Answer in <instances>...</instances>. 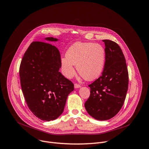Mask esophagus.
I'll list each match as a JSON object with an SVG mask.
<instances>
[{"label": "esophagus", "instance_id": "esophagus-1", "mask_svg": "<svg viewBox=\"0 0 149 149\" xmlns=\"http://www.w3.org/2000/svg\"><path fill=\"white\" fill-rule=\"evenodd\" d=\"M80 87H81V85L79 84H74V88H79Z\"/></svg>", "mask_w": 149, "mask_h": 149}]
</instances>
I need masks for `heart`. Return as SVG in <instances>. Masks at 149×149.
Returning <instances> with one entry per match:
<instances>
[{
    "mask_svg": "<svg viewBox=\"0 0 149 149\" xmlns=\"http://www.w3.org/2000/svg\"><path fill=\"white\" fill-rule=\"evenodd\" d=\"M65 56L61 58L60 64L63 75L68 78L75 74L74 65L79 74L88 81L100 77L105 67V51L99 44L77 42L69 47Z\"/></svg>",
    "mask_w": 149,
    "mask_h": 149,
    "instance_id": "heart-1",
    "label": "heart"
}]
</instances>
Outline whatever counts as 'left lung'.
<instances>
[{
    "instance_id": "8db88e82",
    "label": "left lung",
    "mask_w": 149,
    "mask_h": 149,
    "mask_svg": "<svg viewBox=\"0 0 149 149\" xmlns=\"http://www.w3.org/2000/svg\"><path fill=\"white\" fill-rule=\"evenodd\" d=\"M105 45L106 60L102 75L88 86L90 96L85 107L90 116L105 120L122 108L128 89L129 74L126 60L119 45L109 40Z\"/></svg>"
}]
</instances>
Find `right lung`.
I'll return each instance as SVG.
<instances>
[{"label":"right lung","instance_id":"add662e5","mask_svg":"<svg viewBox=\"0 0 149 149\" xmlns=\"http://www.w3.org/2000/svg\"><path fill=\"white\" fill-rule=\"evenodd\" d=\"M49 41L57 38L47 37ZM61 56L52 44L41 41L31 43L19 68L20 84L26 104L38 119L50 121L63 112L73 83L59 72Z\"/></svg>","mask_w":149,"mask_h":149}]
</instances>
